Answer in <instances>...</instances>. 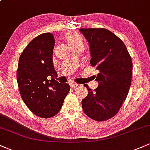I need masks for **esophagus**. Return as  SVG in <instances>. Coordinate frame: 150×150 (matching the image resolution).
Instances as JSON below:
<instances>
[{
    "label": "esophagus",
    "mask_w": 150,
    "mask_h": 150,
    "mask_svg": "<svg viewBox=\"0 0 150 150\" xmlns=\"http://www.w3.org/2000/svg\"><path fill=\"white\" fill-rule=\"evenodd\" d=\"M70 87H72V88H74V87H76L78 86V84L75 83V82H70Z\"/></svg>",
    "instance_id": "esophagus-1"
}]
</instances>
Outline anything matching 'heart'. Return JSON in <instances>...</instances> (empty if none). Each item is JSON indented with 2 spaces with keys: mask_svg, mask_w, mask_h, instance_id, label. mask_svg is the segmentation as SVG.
Wrapping results in <instances>:
<instances>
[{
  "mask_svg": "<svg viewBox=\"0 0 150 150\" xmlns=\"http://www.w3.org/2000/svg\"><path fill=\"white\" fill-rule=\"evenodd\" d=\"M67 40L70 46H74L77 44L82 43V39L80 34L77 33H68L66 35Z\"/></svg>",
  "mask_w": 150,
  "mask_h": 150,
  "instance_id": "b5f03b06",
  "label": "heart"
}]
</instances>
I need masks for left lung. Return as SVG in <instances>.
I'll return each mask as SVG.
<instances>
[{"instance_id": "obj_1", "label": "left lung", "mask_w": 150, "mask_h": 150, "mask_svg": "<svg viewBox=\"0 0 150 150\" xmlns=\"http://www.w3.org/2000/svg\"><path fill=\"white\" fill-rule=\"evenodd\" d=\"M89 43L90 64L99 70V85L88 90L82 106L87 116L97 121L106 120L118 113L128 96L132 79V62L124 43L109 30L80 29ZM94 77V78H95Z\"/></svg>"}]
</instances>
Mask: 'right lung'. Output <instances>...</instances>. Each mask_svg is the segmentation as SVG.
Instances as JSON below:
<instances>
[{
    "label": "right lung",
    "mask_w": 150,
    "mask_h": 150,
    "mask_svg": "<svg viewBox=\"0 0 150 150\" xmlns=\"http://www.w3.org/2000/svg\"><path fill=\"white\" fill-rule=\"evenodd\" d=\"M55 40L51 33L37 36L19 59L17 80L22 100L36 116L51 118L59 112L70 91L68 84L56 80L53 63Z\"/></svg>",
    "instance_id": "add662e5"
}]
</instances>
